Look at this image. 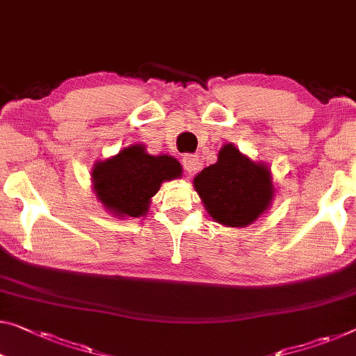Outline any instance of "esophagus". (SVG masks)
Segmentation results:
<instances>
[{
    "mask_svg": "<svg viewBox=\"0 0 356 356\" xmlns=\"http://www.w3.org/2000/svg\"><path fill=\"white\" fill-rule=\"evenodd\" d=\"M183 167H184V170L188 172L189 175H191V173H195V172L200 168L199 157L194 156V154H186V156L183 157Z\"/></svg>",
    "mask_w": 356,
    "mask_h": 356,
    "instance_id": "34e87169",
    "label": "esophagus"
}]
</instances>
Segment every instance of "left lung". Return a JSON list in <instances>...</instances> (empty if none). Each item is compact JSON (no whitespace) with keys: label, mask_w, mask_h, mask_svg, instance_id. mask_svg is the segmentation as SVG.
<instances>
[{"label":"left lung","mask_w":356,"mask_h":356,"mask_svg":"<svg viewBox=\"0 0 356 356\" xmlns=\"http://www.w3.org/2000/svg\"><path fill=\"white\" fill-rule=\"evenodd\" d=\"M194 188L209 215L227 227L248 226L273 199L269 168L243 156L232 143L221 147L216 163L197 175Z\"/></svg>","instance_id":"8db88e82"}]
</instances>
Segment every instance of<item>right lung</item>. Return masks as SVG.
Returning a JSON list of instances; mask_svg holds the SVG:
<instances>
[{"label":"right lung","mask_w":356,"mask_h":356,"mask_svg":"<svg viewBox=\"0 0 356 356\" xmlns=\"http://www.w3.org/2000/svg\"><path fill=\"white\" fill-rule=\"evenodd\" d=\"M181 165L172 156H151L143 145L124 147L116 156L97 162L92 183L97 199L119 218L145 216L151 197L163 181L181 177Z\"/></svg>","instance_id":"add662e5"}]
</instances>
